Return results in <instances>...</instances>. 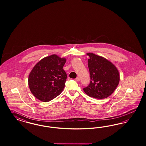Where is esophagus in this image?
<instances>
[{
	"label": "esophagus",
	"instance_id": "obj_1",
	"mask_svg": "<svg viewBox=\"0 0 146 146\" xmlns=\"http://www.w3.org/2000/svg\"><path fill=\"white\" fill-rule=\"evenodd\" d=\"M80 80V78H79V77H77L76 79V81H79Z\"/></svg>",
	"mask_w": 146,
	"mask_h": 146
}]
</instances>
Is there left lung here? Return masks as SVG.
<instances>
[{
  "label": "left lung",
  "mask_w": 146,
  "mask_h": 146,
  "mask_svg": "<svg viewBox=\"0 0 146 146\" xmlns=\"http://www.w3.org/2000/svg\"><path fill=\"white\" fill-rule=\"evenodd\" d=\"M91 82L83 90L92 98L102 99L108 98L115 91L120 81L119 70L111 61L99 55L87 53Z\"/></svg>",
  "instance_id": "left-lung-1"
}]
</instances>
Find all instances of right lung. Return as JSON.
Returning a JSON list of instances; mask_svg holds the SVG:
<instances>
[{
  "mask_svg": "<svg viewBox=\"0 0 146 146\" xmlns=\"http://www.w3.org/2000/svg\"><path fill=\"white\" fill-rule=\"evenodd\" d=\"M65 58L56 54L44 58L31 71L28 82L31 93L43 102L54 99L65 87L67 74L63 70Z\"/></svg>",
  "mask_w": 146,
  "mask_h": 146,
  "instance_id": "obj_1",
  "label": "right lung"
}]
</instances>
